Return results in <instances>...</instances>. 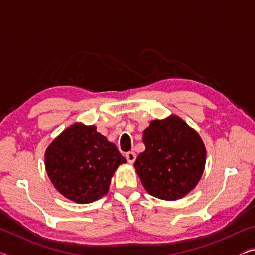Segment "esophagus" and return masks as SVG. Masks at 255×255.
Segmentation results:
<instances>
[{
	"label": "esophagus",
	"mask_w": 255,
	"mask_h": 255,
	"mask_svg": "<svg viewBox=\"0 0 255 255\" xmlns=\"http://www.w3.org/2000/svg\"><path fill=\"white\" fill-rule=\"evenodd\" d=\"M125 157H126V159H127L129 163L132 164L133 162H135V159H136V153L128 152V153L125 154Z\"/></svg>",
	"instance_id": "1"
}]
</instances>
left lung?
Wrapping results in <instances>:
<instances>
[{"label": "left lung", "mask_w": 255, "mask_h": 255, "mask_svg": "<svg viewBox=\"0 0 255 255\" xmlns=\"http://www.w3.org/2000/svg\"><path fill=\"white\" fill-rule=\"evenodd\" d=\"M145 152L135 165L144 188L163 200H176L196 187L206 163L199 135L176 116L153 120L143 133Z\"/></svg>", "instance_id": "obj_1"}]
</instances>
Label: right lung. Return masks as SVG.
<instances>
[{
    "label": "right lung",
    "instance_id": "right-lung-1",
    "mask_svg": "<svg viewBox=\"0 0 255 255\" xmlns=\"http://www.w3.org/2000/svg\"><path fill=\"white\" fill-rule=\"evenodd\" d=\"M126 163L115 144L94 126L74 124L56 138L45 154V165L54 187L67 199L90 204L109 191L110 180Z\"/></svg>",
    "mask_w": 255,
    "mask_h": 255
}]
</instances>
